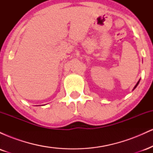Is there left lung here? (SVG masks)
I'll return each instance as SVG.
<instances>
[{"mask_svg": "<svg viewBox=\"0 0 153 153\" xmlns=\"http://www.w3.org/2000/svg\"><path fill=\"white\" fill-rule=\"evenodd\" d=\"M140 80H139V81H138L137 82V84H136V85H135V86L134 87V88H133V91H134V89H135V88H136V87H137V85H138V84H139V82H140Z\"/></svg>", "mask_w": 153, "mask_h": 153, "instance_id": "1", "label": "left lung"}]
</instances>
